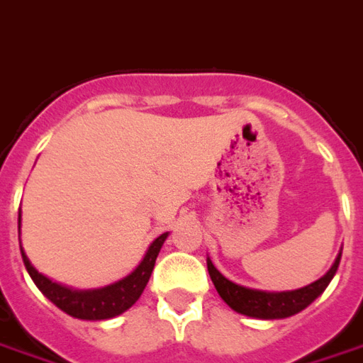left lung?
<instances>
[{"label": "left lung", "mask_w": 363, "mask_h": 363, "mask_svg": "<svg viewBox=\"0 0 363 363\" xmlns=\"http://www.w3.org/2000/svg\"><path fill=\"white\" fill-rule=\"evenodd\" d=\"M342 252L338 253L336 261L332 263V267L326 271V275L314 281L306 287L295 289V291H281V293H269V291H257V289H247L232 283L230 279H225L220 271L214 267V263L206 259L208 273L210 279L216 287L218 295L222 296L225 305L234 308L235 313L253 316V318H263V320H273V318H287L293 314L301 313L303 308L313 303L314 298L323 295L324 289L328 287L332 277L336 275L338 265H340Z\"/></svg>", "instance_id": "obj_1"}]
</instances>
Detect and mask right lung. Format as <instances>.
<instances>
[{
	"label": "right lung",
	"instance_id": "obj_1",
	"mask_svg": "<svg viewBox=\"0 0 363 363\" xmlns=\"http://www.w3.org/2000/svg\"><path fill=\"white\" fill-rule=\"evenodd\" d=\"M19 234H21V208H19ZM167 232L157 238L155 242L149 245L145 257L141 259L135 269L129 273L128 277L121 281H116L108 287L102 289H88V291H76V289H68L60 283L50 281L45 277L43 273L35 269L31 265L29 257L25 255L21 247V257L25 263V269L29 271V275L35 281V285L39 287L43 295L49 298L52 305H57L60 311H65L74 318H82V320H106V318H113L118 314L125 313L128 308L135 305L143 289L149 283V277L155 267V259L161 247H163L164 240H167ZM21 245V242H19Z\"/></svg>",
	"mask_w": 363,
	"mask_h": 363
}]
</instances>
